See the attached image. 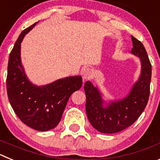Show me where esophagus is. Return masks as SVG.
<instances>
[{
  "instance_id": "esophagus-1",
  "label": "esophagus",
  "mask_w": 160,
  "mask_h": 160,
  "mask_svg": "<svg viewBox=\"0 0 160 160\" xmlns=\"http://www.w3.org/2000/svg\"><path fill=\"white\" fill-rule=\"evenodd\" d=\"M82 77L84 79H90L93 77V70L90 68H86L82 71Z\"/></svg>"
}]
</instances>
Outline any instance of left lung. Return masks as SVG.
<instances>
[{"instance_id":"left-lung-1","label":"left lung","mask_w":160,"mask_h":160,"mask_svg":"<svg viewBox=\"0 0 160 160\" xmlns=\"http://www.w3.org/2000/svg\"><path fill=\"white\" fill-rule=\"evenodd\" d=\"M131 53L139 58L141 72L126 97L106 102L98 87L86 82V111L90 124L99 132L113 134L123 131L138 119L148 104L152 78V65L143 45L131 36Z\"/></svg>"}]
</instances>
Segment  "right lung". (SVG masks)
<instances>
[{
  "label": "right lung",
  "instance_id": "obj_1",
  "mask_svg": "<svg viewBox=\"0 0 160 160\" xmlns=\"http://www.w3.org/2000/svg\"><path fill=\"white\" fill-rule=\"evenodd\" d=\"M36 23L22 32L12 49L8 63L6 86L11 107L23 123L32 129L46 131L58 126L67 102L82 85L80 75L58 79L37 86L25 74L21 59V43Z\"/></svg>",
  "mask_w": 160,
  "mask_h": 160
}]
</instances>
